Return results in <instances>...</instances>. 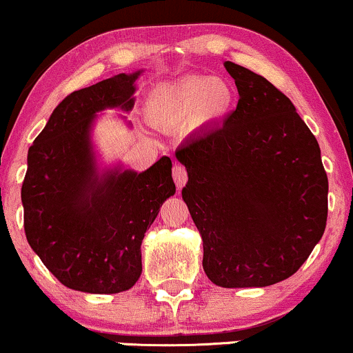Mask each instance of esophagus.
<instances>
[{"label":"esophagus","instance_id":"1","mask_svg":"<svg viewBox=\"0 0 353 353\" xmlns=\"http://www.w3.org/2000/svg\"><path fill=\"white\" fill-rule=\"evenodd\" d=\"M172 177H174V183H176V185L179 189L188 183V170H185L183 164H174Z\"/></svg>","mask_w":353,"mask_h":353}]
</instances>
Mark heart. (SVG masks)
Listing matches in <instances>:
<instances>
[{"mask_svg":"<svg viewBox=\"0 0 353 353\" xmlns=\"http://www.w3.org/2000/svg\"><path fill=\"white\" fill-rule=\"evenodd\" d=\"M233 92L221 79L191 77L150 94L149 114L157 122H179L203 112L204 117L223 114L231 105Z\"/></svg>","mask_w":353,"mask_h":353,"instance_id":"b5f03b06","label":"heart"}]
</instances>
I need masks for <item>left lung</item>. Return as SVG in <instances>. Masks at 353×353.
Returning <instances> with one entry per match:
<instances>
[{"label": "left lung", "mask_w": 353, "mask_h": 353, "mask_svg": "<svg viewBox=\"0 0 353 353\" xmlns=\"http://www.w3.org/2000/svg\"><path fill=\"white\" fill-rule=\"evenodd\" d=\"M239 100L223 125L176 150L188 169L183 199L203 238V268L223 288L283 281L327 226L320 147L295 105L265 77L224 63Z\"/></svg>", "instance_id": "left-lung-1"}]
</instances>
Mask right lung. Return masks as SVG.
Here are the masks:
<instances>
[{
	"mask_svg": "<svg viewBox=\"0 0 353 353\" xmlns=\"http://www.w3.org/2000/svg\"><path fill=\"white\" fill-rule=\"evenodd\" d=\"M137 77L120 73L72 92L28 150L21 185L26 239L53 276L79 292L132 288L142 273L147 228L176 192L169 157L141 174L95 176L88 139L95 112L130 110Z\"/></svg>",
	"mask_w": 353,
	"mask_h": 353,
	"instance_id": "1",
	"label": "right lung"
}]
</instances>
